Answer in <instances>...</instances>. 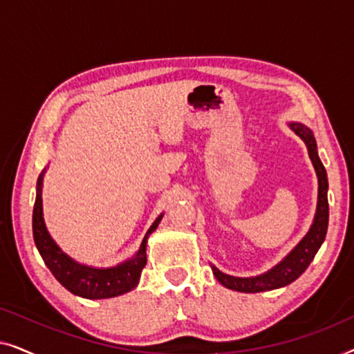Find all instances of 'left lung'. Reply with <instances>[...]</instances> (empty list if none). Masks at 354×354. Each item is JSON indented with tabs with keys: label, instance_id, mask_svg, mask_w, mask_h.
<instances>
[{
	"label": "left lung",
	"instance_id": "obj_1",
	"mask_svg": "<svg viewBox=\"0 0 354 354\" xmlns=\"http://www.w3.org/2000/svg\"><path fill=\"white\" fill-rule=\"evenodd\" d=\"M292 129L295 133L299 135L304 143L308 147L309 158H311L313 166L316 169L317 178H319V201H317V211L316 217H314V224L309 229L308 235L299 241V245L285 258L282 263L275 266L274 269H270L269 272L258 277L251 279H240V277H232L221 272L219 269L212 268L216 279L224 285V287L230 290H236V292H245V293H258V292H268V290L280 288L285 285L292 283L293 280H297L304 270L308 269V266L311 264V261L316 256L317 250L321 248L324 239L327 234V225H328V201H327V172L324 169L321 159L317 156V145L314 140V135L308 127H304L303 124H292Z\"/></svg>",
	"mask_w": 354,
	"mask_h": 354
}]
</instances>
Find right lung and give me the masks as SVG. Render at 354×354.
<instances>
[{"mask_svg":"<svg viewBox=\"0 0 354 354\" xmlns=\"http://www.w3.org/2000/svg\"><path fill=\"white\" fill-rule=\"evenodd\" d=\"M41 178L43 174L38 178L37 183V198L33 205V240L38 251H40L43 261L51 270V274L57 279V282L69 290L71 293L79 295V297L90 299L101 298H113L118 295L127 293L130 290L137 287L140 274L147 264V240L148 235L161 221V216L154 221V224L149 227V230L145 235V239L140 245L138 253L130 261H125L124 264L118 268L109 269H91L86 266L77 264L69 256L62 253L53 239L48 234L45 222H43V209H41Z\"/></svg>","mask_w":354,"mask_h":354,"instance_id":"add662e5","label":"right lung"}]
</instances>
